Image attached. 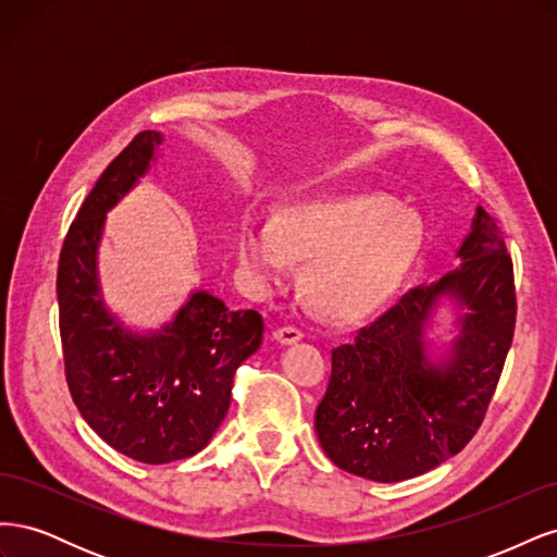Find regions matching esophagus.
<instances>
[{"mask_svg": "<svg viewBox=\"0 0 557 557\" xmlns=\"http://www.w3.org/2000/svg\"><path fill=\"white\" fill-rule=\"evenodd\" d=\"M272 336L278 344H295L301 339V336H305V332H301L299 327H293V325H283V327H276L272 332Z\"/></svg>", "mask_w": 557, "mask_h": 557, "instance_id": "34e87169", "label": "esophagus"}]
</instances>
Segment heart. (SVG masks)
<instances>
[{
    "label": "heart",
    "mask_w": 557,
    "mask_h": 557,
    "mask_svg": "<svg viewBox=\"0 0 557 557\" xmlns=\"http://www.w3.org/2000/svg\"><path fill=\"white\" fill-rule=\"evenodd\" d=\"M420 232L409 213L379 197L352 195L285 209L274 223L244 218L237 264L244 278L267 288L307 262L301 290L334 320L360 318L391 297L416 262Z\"/></svg>",
    "instance_id": "1"
}]
</instances>
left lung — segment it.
I'll list each match as a JSON object with an SVG mask.
<instances>
[{
    "label": "left lung",
    "mask_w": 557,
    "mask_h": 557,
    "mask_svg": "<svg viewBox=\"0 0 557 557\" xmlns=\"http://www.w3.org/2000/svg\"><path fill=\"white\" fill-rule=\"evenodd\" d=\"M458 256L455 272L411 288L332 350L315 434L348 474L379 483L420 476L460 453L481 428L513 342V262L495 218L481 207ZM442 296H455L466 315L451 358L432 366L422 336Z\"/></svg>",
    "instance_id": "1"
}]
</instances>
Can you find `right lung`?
<instances>
[{
	"label": "right lung",
	"mask_w": 557,
	"mask_h": 557,
	"mask_svg": "<svg viewBox=\"0 0 557 557\" xmlns=\"http://www.w3.org/2000/svg\"><path fill=\"white\" fill-rule=\"evenodd\" d=\"M160 132H139L97 178L66 232L58 264L64 376L86 423L146 465L190 458L230 409L234 372L262 344L258 311H230L197 290L174 323L139 336L109 313L97 283L104 213L153 160Z\"/></svg>",
	"instance_id": "add662e5"
}]
</instances>
